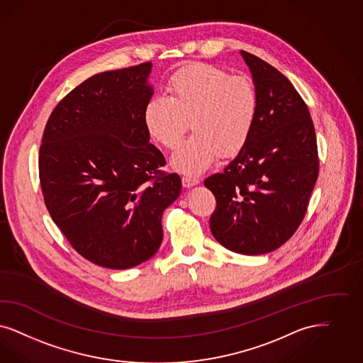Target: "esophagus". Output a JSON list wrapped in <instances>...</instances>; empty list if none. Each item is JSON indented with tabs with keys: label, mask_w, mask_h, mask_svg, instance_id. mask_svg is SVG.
<instances>
[{
	"label": "esophagus",
	"mask_w": 363,
	"mask_h": 363,
	"mask_svg": "<svg viewBox=\"0 0 363 363\" xmlns=\"http://www.w3.org/2000/svg\"><path fill=\"white\" fill-rule=\"evenodd\" d=\"M200 184V179L196 178V177H182V185L185 188H191L194 185H199Z\"/></svg>",
	"instance_id": "esophagus-1"
}]
</instances>
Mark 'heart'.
Wrapping results in <instances>:
<instances>
[{"instance_id":"1","label":"heart","mask_w":363,"mask_h":363,"mask_svg":"<svg viewBox=\"0 0 363 363\" xmlns=\"http://www.w3.org/2000/svg\"><path fill=\"white\" fill-rule=\"evenodd\" d=\"M167 96H152L145 106L143 121L150 137L174 150L175 170L196 175L220 155L229 158L245 146L259 113V95L247 76L230 75L212 64L193 63L170 76Z\"/></svg>"}]
</instances>
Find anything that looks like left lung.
<instances>
[{
    "label": "left lung",
    "instance_id": "8db88e82",
    "mask_svg": "<svg viewBox=\"0 0 363 363\" xmlns=\"http://www.w3.org/2000/svg\"><path fill=\"white\" fill-rule=\"evenodd\" d=\"M259 95L250 139L223 173L203 185L216 197L211 232L226 250L263 255L299 228L319 174L318 145L306 101L286 76L241 50Z\"/></svg>",
    "mask_w": 363,
    "mask_h": 363
}]
</instances>
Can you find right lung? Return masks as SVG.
<instances>
[{
	"mask_svg": "<svg viewBox=\"0 0 363 363\" xmlns=\"http://www.w3.org/2000/svg\"><path fill=\"white\" fill-rule=\"evenodd\" d=\"M151 63L88 77L50 113L38 151L45 206L72 248L91 263L127 269L162 242V213L181 193L150 143L143 110Z\"/></svg>",
	"mask_w": 363,
	"mask_h": 363,
	"instance_id": "add662e5",
	"label": "right lung"
}]
</instances>
